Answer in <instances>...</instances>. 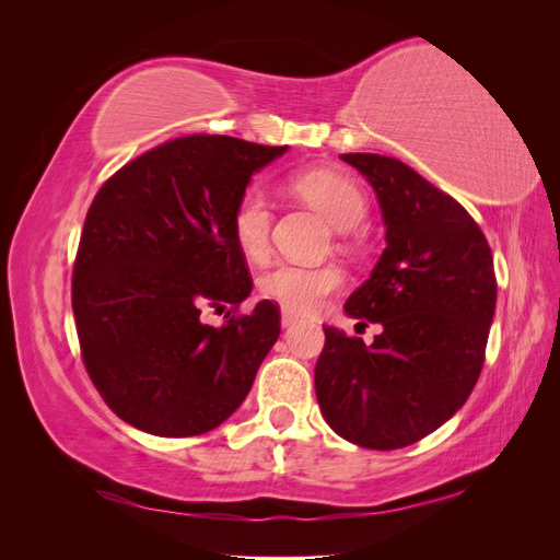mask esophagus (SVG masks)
Instances as JSON below:
<instances>
[{
    "mask_svg": "<svg viewBox=\"0 0 560 560\" xmlns=\"http://www.w3.org/2000/svg\"><path fill=\"white\" fill-rule=\"evenodd\" d=\"M280 322H282V327H292V325H296L299 317H296L294 313H290V311H282V315H280Z\"/></svg>",
    "mask_w": 560,
    "mask_h": 560,
    "instance_id": "obj_1",
    "label": "esophagus"
}]
</instances>
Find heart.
Returning a JSON list of instances; mask_svg holds the SVG:
<instances>
[{
    "label": "heart",
    "mask_w": 560,
    "mask_h": 560,
    "mask_svg": "<svg viewBox=\"0 0 560 560\" xmlns=\"http://www.w3.org/2000/svg\"><path fill=\"white\" fill-rule=\"evenodd\" d=\"M290 189L325 214L336 229H352L366 217V196L352 177L331 171V167H313L290 177ZM270 229H273V208L259 186L245 189L231 210L233 241L249 261H264L270 252ZM346 273L341 266H301L280 264L259 282L266 299L280 303L294 315H313L327 299L341 290Z\"/></svg>",
    "instance_id": "1"
}]
</instances>
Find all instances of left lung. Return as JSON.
I'll return each instance as SVG.
<instances>
[{"label":"left lung","mask_w":560,"mask_h":560,"mask_svg":"<svg viewBox=\"0 0 560 560\" xmlns=\"http://www.w3.org/2000/svg\"><path fill=\"white\" fill-rule=\"evenodd\" d=\"M378 196L387 247L346 311L383 331L325 327L315 393L329 428L362 448L420 442L460 409L481 374L498 280L471 214L413 167L381 154H341Z\"/></svg>","instance_id":"obj_1"}]
</instances>
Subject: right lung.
I'll use <instances>...</instances> for the list:
<instances>
[{"label":"right lung","mask_w":560,"mask_h":560,"mask_svg":"<svg viewBox=\"0 0 560 560\" xmlns=\"http://www.w3.org/2000/svg\"><path fill=\"white\" fill-rule=\"evenodd\" d=\"M287 147L184 135L116 171L95 194L72 273L81 360L109 409L159 436L210 432L247 397L280 334V308L241 303L252 276L231 210ZM230 308L224 328L199 319Z\"/></svg>","instance_id":"1"}]
</instances>
